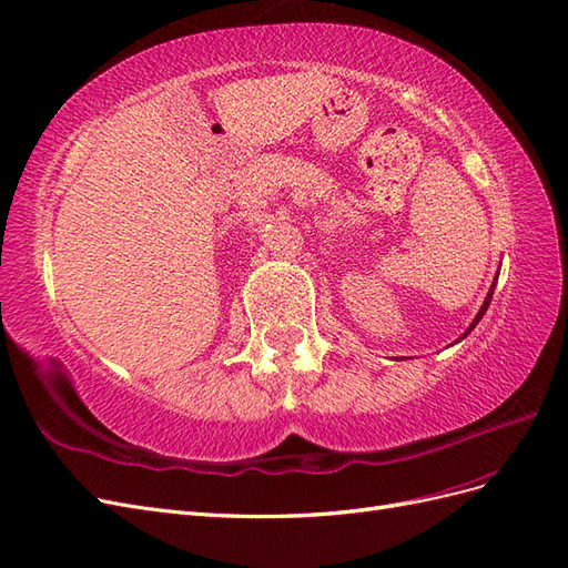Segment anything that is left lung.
<instances>
[{
    "instance_id": "left-lung-1",
    "label": "left lung",
    "mask_w": 568,
    "mask_h": 568,
    "mask_svg": "<svg viewBox=\"0 0 568 568\" xmlns=\"http://www.w3.org/2000/svg\"><path fill=\"white\" fill-rule=\"evenodd\" d=\"M493 290H495V283H493V287H490V293H488V297H485V302H483V306H480V312H478V314H476V318L471 321V326H468V331H466V333L462 335V339H464V337H466L468 333H471V331H474V328L478 326V321L483 318V314H485V312H488V306H490V300H493Z\"/></svg>"
}]
</instances>
